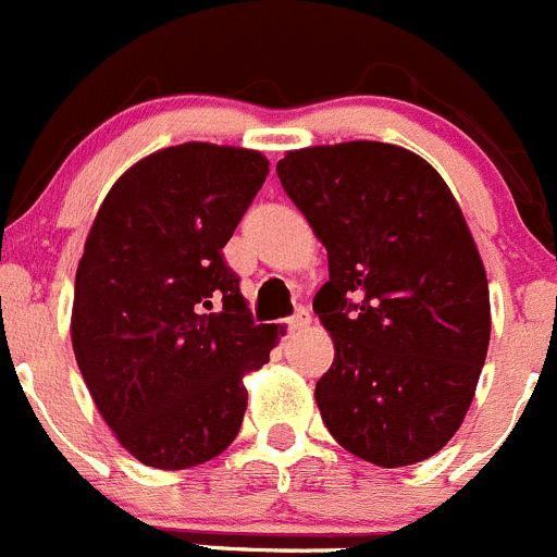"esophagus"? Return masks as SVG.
I'll use <instances>...</instances> for the list:
<instances>
[{
	"instance_id": "1",
	"label": "esophagus",
	"mask_w": 557,
	"mask_h": 557,
	"mask_svg": "<svg viewBox=\"0 0 557 557\" xmlns=\"http://www.w3.org/2000/svg\"><path fill=\"white\" fill-rule=\"evenodd\" d=\"M308 324H311V313H308V308H297V311L286 319V327H289V333H297V330L308 327Z\"/></svg>"
}]
</instances>
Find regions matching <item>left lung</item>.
<instances>
[{
	"label": "left lung",
	"instance_id": "obj_1",
	"mask_svg": "<svg viewBox=\"0 0 557 557\" xmlns=\"http://www.w3.org/2000/svg\"><path fill=\"white\" fill-rule=\"evenodd\" d=\"M281 186L327 249L313 311L335 357L317 382L330 436L382 468L420 463L463 425L490 344V292L442 175L400 146L286 151Z\"/></svg>",
	"mask_w": 557,
	"mask_h": 557
}]
</instances>
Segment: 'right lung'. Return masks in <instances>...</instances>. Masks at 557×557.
I'll return each mask as SVG.
<instances>
[{"label":"right lung","mask_w":557,"mask_h":557,"mask_svg":"<svg viewBox=\"0 0 557 557\" xmlns=\"http://www.w3.org/2000/svg\"><path fill=\"white\" fill-rule=\"evenodd\" d=\"M260 151L181 143L132 164L75 273L73 349L99 414L140 463H208L244 422V379L278 344L222 249L262 189Z\"/></svg>","instance_id":"obj_1"}]
</instances>
